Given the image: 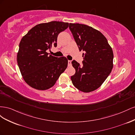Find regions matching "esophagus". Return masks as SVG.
<instances>
[{
    "label": "esophagus",
    "mask_w": 135,
    "mask_h": 135,
    "mask_svg": "<svg viewBox=\"0 0 135 135\" xmlns=\"http://www.w3.org/2000/svg\"><path fill=\"white\" fill-rule=\"evenodd\" d=\"M68 65H69V66H71V61L68 60Z\"/></svg>",
    "instance_id": "obj_1"
}]
</instances>
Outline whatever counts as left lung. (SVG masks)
Segmentation results:
<instances>
[{
    "instance_id": "left-lung-1",
    "label": "left lung",
    "mask_w": 135,
    "mask_h": 135,
    "mask_svg": "<svg viewBox=\"0 0 135 135\" xmlns=\"http://www.w3.org/2000/svg\"><path fill=\"white\" fill-rule=\"evenodd\" d=\"M69 29L79 48L83 51V61L80 66L72 61L75 73L71 76L74 86L84 92L100 87L110 74L113 67V52L101 32L84 24L69 23Z\"/></svg>"
}]
</instances>
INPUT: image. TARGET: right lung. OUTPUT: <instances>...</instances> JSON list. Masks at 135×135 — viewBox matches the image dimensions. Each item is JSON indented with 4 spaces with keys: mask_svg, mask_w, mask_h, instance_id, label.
<instances>
[{
    "mask_svg": "<svg viewBox=\"0 0 135 135\" xmlns=\"http://www.w3.org/2000/svg\"><path fill=\"white\" fill-rule=\"evenodd\" d=\"M68 26V22L59 21L40 23L21 39L17 64L24 80L30 87L38 90L50 88L66 69L65 57L48 55L46 51L57 47L58 35Z\"/></svg>",
    "mask_w": 135,
    "mask_h": 135,
    "instance_id": "obj_1",
    "label": "right lung"
}]
</instances>
